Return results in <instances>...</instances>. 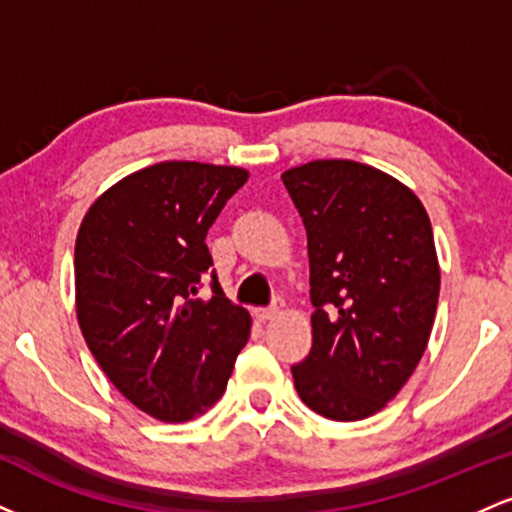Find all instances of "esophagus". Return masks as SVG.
I'll list each match as a JSON object with an SVG mask.
<instances>
[{
    "mask_svg": "<svg viewBox=\"0 0 512 512\" xmlns=\"http://www.w3.org/2000/svg\"><path fill=\"white\" fill-rule=\"evenodd\" d=\"M281 313H284V303H274V305H269V308H262V310H257V317H260L262 322H269V320H274V317H279Z\"/></svg>",
    "mask_w": 512,
    "mask_h": 512,
    "instance_id": "esophagus-1",
    "label": "esophagus"
}]
</instances>
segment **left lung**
I'll return each instance as SVG.
<instances>
[{
  "instance_id": "left-lung-1",
  "label": "left lung",
  "mask_w": 512,
  "mask_h": 512,
  "mask_svg": "<svg viewBox=\"0 0 512 512\" xmlns=\"http://www.w3.org/2000/svg\"><path fill=\"white\" fill-rule=\"evenodd\" d=\"M308 233L313 349L298 397L332 421L373 416L424 356L440 267L421 199L366 163L310 161L281 175Z\"/></svg>"
}]
</instances>
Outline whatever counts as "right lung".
<instances>
[{
    "instance_id": "1",
    "label": "right lung",
    "mask_w": 512,
    "mask_h": 512,
    "mask_svg": "<svg viewBox=\"0 0 512 512\" xmlns=\"http://www.w3.org/2000/svg\"><path fill=\"white\" fill-rule=\"evenodd\" d=\"M248 170L163 161L105 190L74 248L76 317L108 380L137 409L180 424L214 407L250 337V313L197 293L211 262V223Z\"/></svg>"
}]
</instances>
